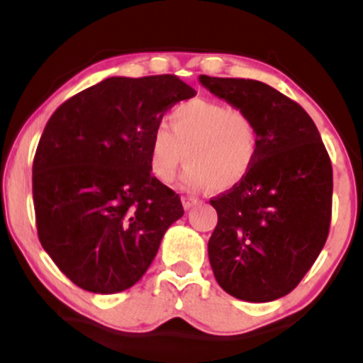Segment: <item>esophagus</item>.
<instances>
[{"instance_id":"1","label":"esophagus","mask_w":363,"mask_h":363,"mask_svg":"<svg viewBox=\"0 0 363 363\" xmlns=\"http://www.w3.org/2000/svg\"><path fill=\"white\" fill-rule=\"evenodd\" d=\"M196 203H198V199L193 198V196H182V206H184L186 210L193 208Z\"/></svg>"}]
</instances>
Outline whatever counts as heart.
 <instances>
[{"label":"heart","mask_w":363,"mask_h":363,"mask_svg":"<svg viewBox=\"0 0 363 363\" xmlns=\"http://www.w3.org/2000/svg\"><path fill=\"white\" fill-rule=\"evenodd\" d=\"M170 128L158 123L150 136L148 165L162 182L172 181L187 157L186 187L232 189L256 160L257 135L251 118L227 104L206 99L181 104L170 114Z\"/></svg>","instance_id":"b5f03b06"}]
</instances>
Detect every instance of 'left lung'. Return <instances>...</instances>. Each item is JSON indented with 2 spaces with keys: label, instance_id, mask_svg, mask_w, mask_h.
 Wrapping results in <instances>:
<instances>
[{
  "label": "left lung",
  "instance_id": "left-lung-1",
  "mask_svg": "<svg viewBox=\"0 0 363 363\" xmlns=\"http://www.w3.org/2000/svg\"><path fill=\"white\" fill-rule=\"evenodd\" d=\"M199 83L244 111L257 135L244 181L210 199L218 213L208 242L211 269L232 297L277 301L301 283L326 244L331 160L311 116L273 86L206 74Z\"/></svg>",
  "mask_w": 363,
  "mask_h": 363
}]
</instances>
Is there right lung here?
I'll return each instance as SVG.
<instances>
[{"label": "right lung", "instance_id": "obj_1", "mask_svg": "<svg viewBox=\"0 0 363 363\" xmlns=\"http://www.w3.org/2000/svg\"><path fill=\"white\" fill-rule=\"evenodd\" d=\"M194 95L176 74L111 77L45 124L32 167L37 234L80 289L109 295L135 285L184 215L179 194L152 176L148 148L167 109Z\"/></svg>", "mask_w": 363, "mask_h": 363}]
</instances>
